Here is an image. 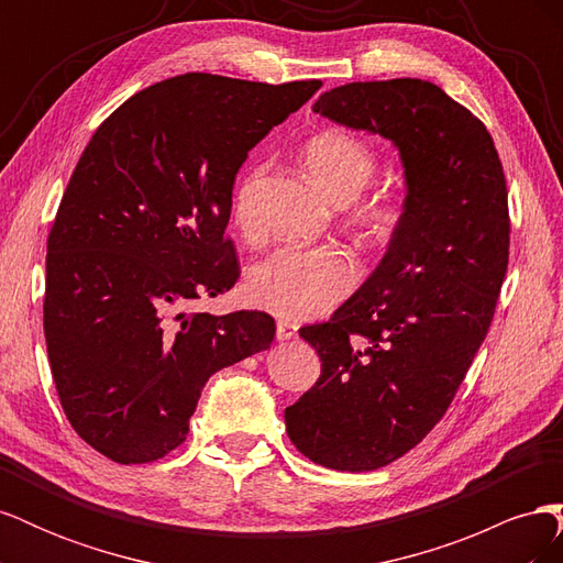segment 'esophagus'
<instances>
[{
  "label": "esophagus",
  "mask_w": 563,
  "mask_h": 563,
  "mask_svg": "<svg viewBox=\"0 0 563 563\" xmlns=\"http://www.w3.org/2000/svg\"><path fill=\"white\" fill-rule=\"evenodd\" d=\"M294 338H298V327H296V323L279 321L277 323V340H294Z\"/></svg>",
  "instance_id": "esophagus-1"
}]
</instances>
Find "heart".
<instances>
[{"instance_id": "obj_1", "label": "heart", "mask_w": 563, "mask_h": 563, "mask_svg": "<svg viewBox=\"0 0 563 563\" xmlns=\"http://www.w3.org/2000/svg\"><path fill=\"white\" fill-rule=\"evenodd\" d=\"M312 180L333 201H350L352 225L373 244L397 236L406 218V199L397 190L362 195L378 172V155L360 135L345 129H323L302 152ZM263 166H255L236 185L232 199L234 225L253 230L255 195ZM360 282V263L340 246H282L249 269L246 288L258 308L282 319L302 321L329 312Z\"/></svg>"}]
</instances>
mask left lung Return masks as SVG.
Wrapping results in <instances>:
<instances>
[{"mask_svg": "<svg viewBox=\"0 0 563 563\" xmlns=\"http://www.w3.org/2000/svg\"><path fill=\"white\" fill-rule=\"evenodd\" d=\"M314 112L399 147L406 218L366 284L300 335L321 376L284 411L312 463L371 472L444 418L496 312L509 261L507 183L479 117L424 79L352 81Z\"/></svg>", "mask_w": 563, "mask_h": 563, "instance_id": "left-lung-1", "label": "left lung"}]
</instances>
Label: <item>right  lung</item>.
I'll use <instances>...</instances> for the list:
<instances>
[{
  "instance_id": "1",
  "label": "right lung",
  "mask_w": 563,
  "mask_h": 563,
  "mask_svg": "<svg viewBox=\"0 0 563 563\" xmlns=\"http://www.w3.org/2000/svg\"><path fill=\"white\" fill-rule=\"evenodd\" d=\"M319 87L187 73L131 96L81 152L46 242L44 335L67 420L114 463L178 449L213 373L275 340L265 312L180 308L240 279L234 176Z\"/></svg>"
}]
</instances>
